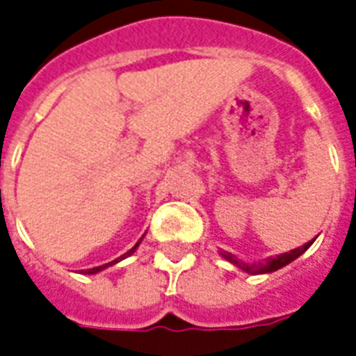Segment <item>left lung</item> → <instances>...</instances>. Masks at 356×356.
Masks as SVG:
<instances>
[{
    "instance_id": "obj_1",
    "label": "left lung",
    "mask_w": 356,
    "mask_h": 356,
    "mask_svg": "<svg viewBox=\"0 0 356 356\" xmlns=\"http://www.w3.org/2000/svg\"><path fill=\"white\" fill-rule=\"evenodd\" d=\"M314 241V239H313ZM313 241H309V243H305L303 247H298L294 248V250H291V252H285V254H280V256H276V258H270L268 261H263V263H243L241 259H238L234 254L230 252H223L225 259H228L230 263H234V265H238L239 268H243L245 273L248 274H263V273H273V270H278V268L285 267L287 263H291L293 259H296L298 256H302L305 250H307L309 247H311V243Z\"/></svg>"
}]
</instances>
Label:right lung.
Masks as SVG:
<instances>
[{"label": "right lung", "mask_w": 356, "mask_h": 356, "mask_svg": "<svg viewBox=\"0 0 356 356\" xmlns=\"http://www.w3.org/2000/svg\"><path fill=\"white\" fill-rule=\"evenodd\" d=\"M138 243H140V241H138ZM138 243L135 245V247L131 248V250H129V252H126V254H122V256H120V258H117L115 259V261H109V263H106V265H100V267H93V268H88V270H86V273L83 274H95V273H100V270H104V268H108L109 265H115V263L117 261H120V259H124V258H128L129 254H133V250H135V248L138 247Z\"/></svg>", "instance_id": "obj_1"}]
</instances>
